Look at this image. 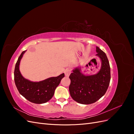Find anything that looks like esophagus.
<instances>
[{
  "mask_svg": "<svg viewBox=\"0 0 134 134\" xmlns=\"http://www.w3.org/2000/svg\"><path fill=\"white\" fill-rule=\"evenodd\" d=\"M64 72L66 76H69L71 73V70L69 69H66L64 71Z\"/></svg>",
  "mask_w": 134,
  "mask_h": 134,
  "instance_id": "esophagus-1",
  "label": "esophagus"
}]
</instances>
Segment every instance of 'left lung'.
Returning a JSON list of instances; mask_svg holds the SVG:
<instances>
[{"label":"left lung","mask_w":134,"mask_h":134,"mask_svg":"<svg viewBox=\"0 0 134 134\" xmlns=\"http://www.w3.org/2000/svg\"><path fill=\"white\" fill-rule=\"evenodd\" d=\"M96 56L101 61V67L97 74L85 75L77 67L69 76L71 80L69 92L75 101L80 104H89L96 102L106 93L111 79L110 66L107 56L96 47Z\"/></svg>","instance_id":"8db88e82"}]
</instances>
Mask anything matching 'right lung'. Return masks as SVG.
Listing matches in <instances>:
<instances>
[{
    "label": "right lung",
    "instance_id": "add662e5",
    "mask_svg": "<svg viewBox=\"0 0 134 134\" xmlns=\"http://www.w3.org/2000/svg\"><path fill=\"white\" fill-rule=\"evenodd\" d=\"M26 51L22 52L15 66L14 82L19 93L30 102L44 103L50 100L54 94L55 89L65 76L63 73L56 77H51L40 82H32L22 75L19 70V64Z\"/></svg>",
    "mask_w": 134,
    "mask_h": 134
}]
</instances>
